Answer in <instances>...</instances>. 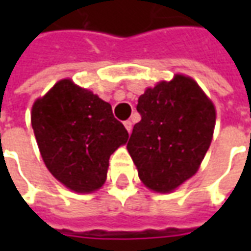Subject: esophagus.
I'll return each instance as SVG.
<instances>
[{
  "label": "esophagus",
  "instance_id": "34e87169",
  "mask_svg": "<svg viewBox=\"0 0 251 251\" xmlns=\"http://www.w3.org/2000/svg\"><path fill=\"white\" fill-rule=\"evenodd\" d=\"M124 125H125L126 130L130 133L131 127H133V124H131V121H125V122H124Z\"/></svg>",
  "mask_w": 251,
  "mask_h": 251
}]
</instances>
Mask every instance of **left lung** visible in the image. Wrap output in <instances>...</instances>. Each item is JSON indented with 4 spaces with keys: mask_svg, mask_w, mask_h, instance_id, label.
Instances as JSON below:
<instances>
[{
    "mask_svg": "<svg viewBox=\"0 0 251 251\" xmlns=\"http://www.w3.org/2000/svg\"><path fill=\"white\" fill-rule=\"evenodd\" d=\"M141 121L127 151L148 188L171 192L192 177L210 148L215 107L198 83L176 75L138 98Z\"/></svg>",
    "mask_w": 251,
    "mask_h": 251,
    "instance_id": "1",
    "label": "left lung"
}]
</instances>
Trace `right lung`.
Masks as SVG:
<instances>
[{"label": "right lung", "mask_w": 251, "mask_h": 251, "mask_svg": "<svg viewBox=\"0 0 251 251\" xmlns=\"http://www.w3.org/2000/svg\"><path fill=\"white\" fill-rule=\"evenodd\" d=\"M32 127L48 171L82 194L102 187L110 156L129 138L110 103L70 79L36 100Z\"/></svg>", "instance_id": "add662e5"}]
</instances>
